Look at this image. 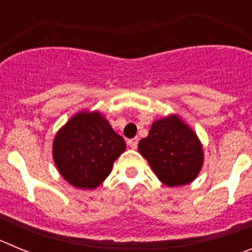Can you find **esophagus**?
Returning a JSON list of instances; mask_svg holds the SVG:
<instances>
[{"mask_svg":"<svg viewBox=\"0 0 252 252\" xmlns=\"http://www.w3.org/2000/svg\"><path fill=\"white\" fill-rule=\"evenodd\" d=\"M128 146H130L131 149H136L137 148V144H139V140L136 139V137H135V139H131V140H128Z\"/></svg>","mask_w":252,"mask_h":252,"instance_id":"obj_1","label":"esophagus"}]
</instances>
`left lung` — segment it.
I'll return each instance as SVG.
<instances>
[{
  "label": "left lung",
  "mask_w": 252,
  "mask_h": 252,
  "mask_svg": "<svg viewBox=\"0 0 252 252\" xmlns=\"http://www.w3.org/2000/svg\"><path fill=\"white\" fill-rule=\"evenodd\" d=\"M137 149L158 179L166 187L192 183L204 162L201 140L178 115L155 120Z\"/></svg>",
  "instance_id": "obj_1"
}]
</instances>
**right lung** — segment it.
<instances>
[{
  "label": "right lung",
  "instance_id": "add662e5",
  "mask_svg": "<svg viewBox=\"0 0 252 252\" xmlns=\"http://www.w3.org/2000/svg\"><path fill=\"white\" fill-rule=\"evenodd\" d=\"M125 150V140L99 111L77 112L53 140V159L58 171L79 189H95L103 183Z\"/></svg>",
  "mask_w": 252,
  "mask_h": 252
}]
</instances>
